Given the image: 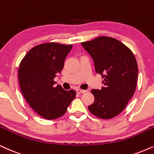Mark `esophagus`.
<instances>
[{
    "label": "esophagus",
    "mask_w": 154,
    "mask_h": 154,
    "mask_svg": "<svg viewBox=\"0 0 154 154\" xmlns=\"http://www.w3.org/2000/svg\"><path fill=\"white\" fill-rule=\"evenodd\" d=\"M76 91H77V93H78V94H83V93H85L86 92V90H82V89H77V90H76Z\"/></svg>",
    "instance_id": "esophagus-1"
}]
</instances>
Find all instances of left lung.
<instances>
[{
    "label": "left lung",
    "instance_id": "obj_1",
    "mask_svg": "<svg viewBox=\"0 0 154 154\" xmlns=\"http://www.w3.org/2000/svg\"><path fill=\"white\" fill-rule=\"evenodd\" d=\"M81 44L92 58L96 72L104 78L102 89L91 91L94 102L88 106L89 112L101 119H112L123 111L135 92L137 60L127 47L109 37Z\"/></svg>",
    "mask_w": 154,
    "mask_h": 154
}]
</instances>
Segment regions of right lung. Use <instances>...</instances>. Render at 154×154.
Segmentation results:
<instances>
[{"label":"right lung","mask_w":154,"mask_h":154,"mask_svg":"<svg viewBox=\"0 0 154 154\" xmlns=\"http://www.w3.org/2000/svg\"><path fill=\"white\" fill-rule=\"evenodd\" d=\"M72 45L49 42L32 48L25 54L18 69L22 94L35 112L46 119L59 118L67 112L76 96L60 85L54 87V78L64 67Z\"/></svg>","instance_id":"1"}]
</instances>
